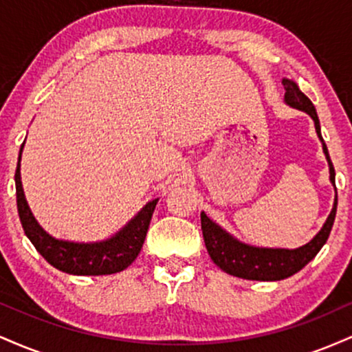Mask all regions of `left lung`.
Returning <instances> with one entry per match:
<instances>
[{"label":"left lung","instance_id":"1","mask_svg":"<svg viewBox=\"0 0 352 352\" xmlns=\"http://www.w3.org/2000/svg\"><path fill=\"white\" fill-rule=\"evenodd\" d=\"M285 84V102L289 107L298 109V111L306 112L314 122V129L316 134L322 144V152H324L326 160L329 165V180L333 184L334 190H336V172H334L333 162L329 159L328 147H326L324 140L321 135V125H319V119L314 109L313 102L306 98L300 91L298 84L292 79H283ZM336 208H338V192L334 195L333 210H331L329 217L326 218L324 225L319 230L313 240L308 241L306 245L300 246V248L288 250V248H263V246H253L243 241L236 240L235 236L230 235L227 230H223L220 225L210 220L207 213L201 212V232H204L205 246L210 258L213 260L218 268L223 270L225 273L233 274V276L243 278V280H256V281H280L285 278L293 276L300 270L305 268L306 265L316 256L322 245L328 241V236L333 228L334 218H336Z\"/></svg>","mask_w":352,"mask_h":352}]
</instances>
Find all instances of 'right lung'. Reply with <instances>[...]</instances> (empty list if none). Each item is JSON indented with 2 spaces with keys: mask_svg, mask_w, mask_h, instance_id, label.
Here are the masks:
<instances>
[{
  "mask_svg": "<svg viewBox=\"0 0 352 352\" xmlns=\"http://www.w3.org/2000/svg\"><path fill=\"white\" fill-rule=\"evenodd\" d=\"M24 142L19 148L18 165H16L14 184H16V204H18L19 220L23 230L31 243L43 254L47 263L64 273L78 274V276H99V274L119 273L127 268L135 260L142 248L152 213L159 199L147 201L134 218L127 221L116 235L102 241L92 243H79V241L59 240L44 230L38 223L21 184V153Z\"/></svg>",
  "mask_w": 352,
  "mask_h": 352,
  "instance_id": "right-lung-1",
  "label": "right lung"
}]
</instances>
